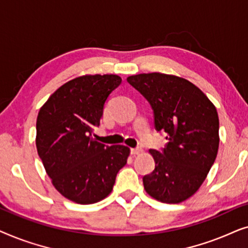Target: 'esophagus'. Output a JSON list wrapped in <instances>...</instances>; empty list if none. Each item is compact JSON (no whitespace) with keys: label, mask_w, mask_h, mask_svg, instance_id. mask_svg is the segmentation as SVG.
Instances as JSON below:
<instances>
[{"label":"esophagus","mask_w":248,"mask_h":248,"mask_svg":"<svg viewBox=\"0 0 248 248\" xmlns=\"http://www.w3.org/2000/svg\"><path fill=\"white\" fill-rule=\"evenodd\" d=\"M142 152V149L141 148H133L131 149V154L133 155H140Z\"/></svg>","instance_id":"34e87169"}]
</instances>
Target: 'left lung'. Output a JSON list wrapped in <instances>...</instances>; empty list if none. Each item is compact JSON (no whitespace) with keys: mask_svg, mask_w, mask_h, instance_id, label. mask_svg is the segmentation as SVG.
Here are the masks:
<instances>
[{"mask_svg":"<svg viewBox=\"0 0 248 248\" xmlns=\"http://www.w3.org/2000/svg\"><path fill=\"white\" fill-rule=\"evenodd\" d=\"M127 82L150 104L155 128L168 140L161 151L150 150L155 166L143 177L144 189L160 202L185 201L204 182L218 154L215 105L183 78L143 73L128 77Z\"/></svg>","mask_w":248,"mask_h":248,"instance_id":"obj_1","label":"left lung"}]
</instances>
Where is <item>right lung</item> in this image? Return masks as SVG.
Segmentation results:
<instances>
[{
	"mask_svg": "<svg viewBox=\"0 0 248 248\" xmlns=\"http://www.w3.org/2000/svg\"><path fill=\"white\" fill-rule=\"evenodd\" d=\"M121 82L114 74L77 78L60 87L38 113L39 158L57 191L79 204L106 198L126 165L127 147H108L91 138L105 103Z\"/></svg>",
	"mask_w": 248,
	"mask_h": 248,
	"instance_id": "1",
	"label": "right lung"
}]
</instances>
